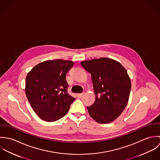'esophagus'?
Instances as JSON below:
<instances>
[{
	"label": "esophagus",
	"mask_w": 160,
	"mask_h": 160,
	"mask_svg": "<svg viewBox=\"0 0 160 160\" xmlns=\"http://www.w3.org/2000/svg\"><path fill=\"white\" fill-rule=\"evenodd\" d=\"M83 95H84V93H77L76 95H77L78 98H81L83 96Z\"/></svg>",
	"instance_id": "esophagus-1"
}]
</instances>
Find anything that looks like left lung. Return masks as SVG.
Listing matches in <instances>:
<instances>
[{
    "label": "left lung",
    "mask_w": 160,
    "mask_h": 160,
    "mask_svg": "<svg viewBox=\"0 0 160 160\" xmlns=\"http://www.w3.org/2000/svg\"><path fill=\"white\" fill-rule=\"evenodd\" d=\"M81 65L91 74L95 94V102L87 107L90 116L100 124L113 121L129 100L131 82L126 69L109 58L82 61Z\"/></svg>",
    "instance_id": "8db88e82"
}]
</instances>
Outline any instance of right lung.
Here are the masks:
<instances>
[{
  "label": "right lung",
  "instance_id": "1",
  "mask_svg": "<svg viewBox=\"0 0 160 160\" xmlns=\"http://www.w3.org/2000/svg\"><path fill=\"white\" fill-rule=\"evenodd\" d=\"M73 65L74 62L69 60H47L36 65L27 74V98L42 120L55 121L68 112L75 98L67 92L66 75Z\"/></svg>",
  "mask_w": 160,
  "mask_h": 160
}]
</instances>
